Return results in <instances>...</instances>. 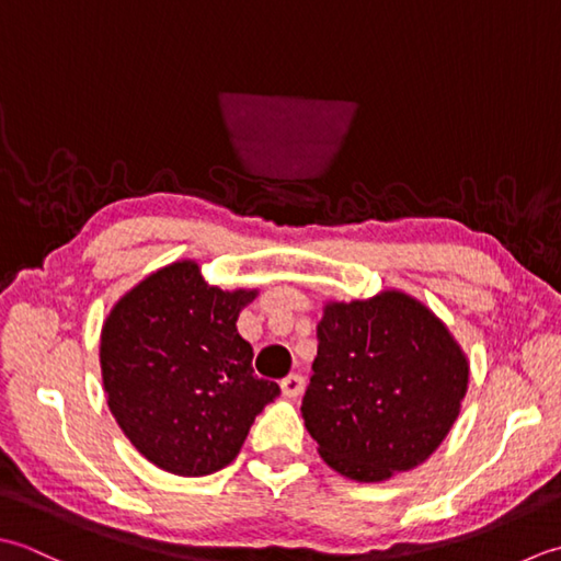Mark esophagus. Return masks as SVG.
I'll return each instance as SVG.
<instances>
[{
	"instance_id": "1",
	"label": "esophagus",
	"mask_w": 561,
	"mask_h": 561,
	"mask_svg": "<svg viewBox=\"0 0 561 561\" xmlns=\"http://www.w3.org/2000/svg\"><path fill=\"white\" fill-rule=\"evenodd\" d=\"M302 387H305V380H302V375H297V373H290L288 377H283L280 380L283 397H288V399H295L297 394H300Z\"/></svg>"
}]
</instances>
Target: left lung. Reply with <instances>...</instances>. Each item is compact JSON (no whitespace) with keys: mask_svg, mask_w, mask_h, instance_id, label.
<instances>
[{"mask_svg":"<svg viewBox=\"0 0 561 561\" xmlns=\"http://www.w3.org/2000/svg\"><path fill=\"white\" fill-rule=\"evenodd\" d=\"M302 419L322 460L356 482L426 462L460 416L470 360L402 290L327 302Z\"/></svg>","mask_w":561,"mask_h":561,"instance_id":"obj_1","label":"left lung"}]
</instances>
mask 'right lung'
I'll return each instance as SVG.
<instances>
[{"mask_svg": "<svg viewBox=\"0 0 561 561\" xmlns=\"http://www.w3.org/2000/svg\"><path fill=\"white\" fill-rule=\"evenodd\" d=\"M256 295L205 283L186 259L150 273L108 312L99 351L106 402L125 438L159 470H222L280 394L254 375V351L237 331Z\"/></svg>", "mask_w": 561, "mask_h": 561, "instance_id": "add662e5", "label": "right lung"}]
</instances>
